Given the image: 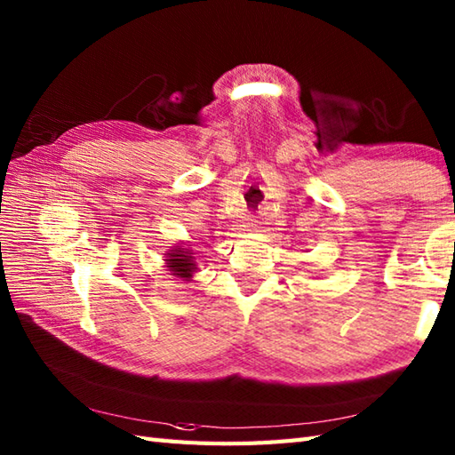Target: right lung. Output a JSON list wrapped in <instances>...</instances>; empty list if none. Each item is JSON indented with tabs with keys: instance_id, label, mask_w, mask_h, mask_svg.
Wrapping results in <instances>:
<instances>
[{
	"instance_id": "1",
	"label": "right lung",
	"mask_w": 455,
	"mask_h": 455,
	"mask_svg": "<svg viewBox=\"0 0 455 455\" xmlns=\"http://www.w3.org/2000/svg\"><path fill=\"white\" fill-rule=\"evenodd\" d=\"M164 256H166L164 264L172 272L170 275L180 277L181 282H191L193 274L197 272V262L188 246H172Z\"/></svg>"
}]
</instances>
